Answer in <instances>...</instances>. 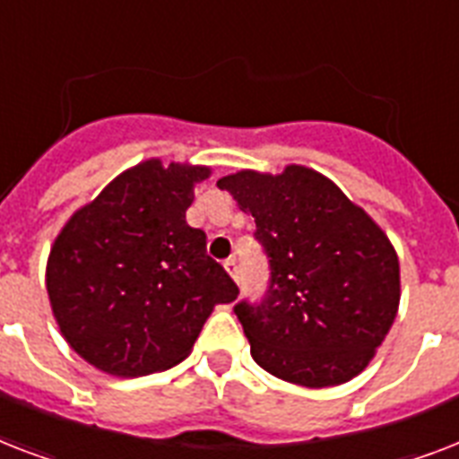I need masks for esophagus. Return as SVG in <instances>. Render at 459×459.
Returning a JSON list of instances; mask_svg holds the SVG:
<instances>
[{"label": "esophagus", "mask_w": 459, "mask_h": 459, "mask_svg": "<svg viewBox=\"0 0 459 459\" xmlns=\"http://www.w3.org/2000/svg\"><path fill=\"white\" fill-rule=\"evenodd\" d=\"M223 269L229 272L230 279L238 281V262H236V259H226V262H223Z\"/></svg>", "instance_id": "1"}]
</instances>
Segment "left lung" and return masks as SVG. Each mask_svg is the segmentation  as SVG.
Here are the masks:
<instances>
[{"instance_id":"8db88e82","label":"left lung","mask_w":459,"mask_h":459,"mask_svg":"<svg viewBox=\"0 0 459 459\" xmlns=\"http://www.w3.org/2000/svg\"><path fill=\"white\" fill-rule=\"evenodd\" d=\"M255 216L269 257L259 305L238 302L252 359L288 384L328 388L374 359L400 305V262L381 226L333 180L300 164L216 180Z\"/></svg>"}]
</instances>
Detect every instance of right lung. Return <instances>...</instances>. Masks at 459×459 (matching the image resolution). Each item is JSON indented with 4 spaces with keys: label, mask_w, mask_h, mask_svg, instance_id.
<instances>
[{
    "label": "right lung",
    "mask_w": 459,
    "mask_h": 459,
    "mask_svg": "<svg viewBox=\"0 0 459 459\" xmlns=\"http://www.w3.org/2000/svg\"><path fill=\"white\" fill-rule=\"evenodd\" d=\"M209 166L145 159L64 223L47 259L61 335L95 369L135 378L186 359L216 305L238 286L187 226Z\"/></svg>",
    "instance_id": "add662e5"
}]
</instances>
